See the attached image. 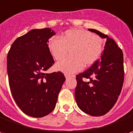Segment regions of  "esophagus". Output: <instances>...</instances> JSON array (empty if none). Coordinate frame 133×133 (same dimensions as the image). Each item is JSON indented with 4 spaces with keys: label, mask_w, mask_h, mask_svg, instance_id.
Here are the masks:
<instances>
[{
    "label": "esophagus",
    "mask_w": 133,
    "mask_h": 133,
    "mask_svg": "<svg viewBox=\"0 0 133 133\" xmlns=\"http://www.w3.org/2000/svg\"><path fill=\"white\" fill-rule=\"evenodd\" d=\"M65 78H66V79H68V78L69 77H71V75H68V74H65Z\"/></svg>",
    "instance_id": "obj_1"
}]
</instances>
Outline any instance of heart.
Returning <instances> with one entry per match:
<instances>
[{"mask_svg": "<svg viewBox=\"0 0 133 133\" xmlns=\"http://www.w3.org/2000/svg\"><path fill=\"white\" fill-rule=\"evenodd\" d=\"M103 39L91 32L83 30H68L63 32L60 39L50 38L48 47L56 61L71 56L56 65V68L67 74L80 71L83 66L89 67L99 59L103 50Z\"/></svg>", "mask_w": 133, "mask_h": 133, "instance_id": "1", "label": "heart"}]
</instances>
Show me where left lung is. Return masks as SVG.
<instances>
[{"label": "left lung", "instance_id": "1", "mask_svg": "<svg viewBox=\"0 0 133 133\" xmlns=\"http://www.w3.org/2000/svg\"><path fill=\"white\" fill-rule=\"evenodd\" d=\"M107 38L101 61L76 76L75 100L79 108L92 116L107 114L115 104L124 83V56L112 38L100 31L89 29Z\"/></svg>", "mask_w": 133, "mask_h": 133}]
</instances>
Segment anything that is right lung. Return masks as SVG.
Segmentation results:
<instances>
[{"label":"right lung","instance_id":"1","mask_svg":"<svg viewBox=\"0 0 133 133\" xmlns=\"http://www.w3.org/2000/svg\"><path fill=\"white\" fill-rule=\"evenodd\" d=\"M51 29H34L15 39L7 54L12 95L26 115L42 118L56 107L65 77L61 71L46 74L54 64L48 47Z\"/></svg>","mask_w":133,"mask_h":133}]
</instances>
